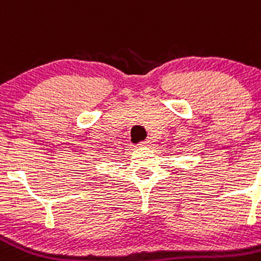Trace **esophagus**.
<instances>
[{
	"mask_svg": "<svg viewBox=\"0 0 261 261\" xmlns=\"http://www.w3.org/2000/svg\"><path fill=\"white\" fill-rule=\"evenodd\" d=\"M141 146L142 147H150L152 145V141L151 140H147V141H145V142H142V143H140Z\"/></svg>",
	"mask_w": 261,
	"mask_h": 261,
	"instance_id": "1",
	"label": "esophagus"
}]
</instances>
